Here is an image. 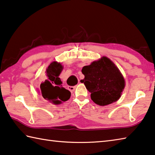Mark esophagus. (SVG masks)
<instances>
[{"label": "esophagus", "instance_id": "obj_1", "mask_svg": "<svg viewBox=\"0 0 155 155\" xmlns=\"http://www.w3.org/2000/svg\"><path fill=\"white\" fill-rule=\"evenodd\" d=\"M75 88H76V86H68V89L70 90V91H74Z\"/></svg>", "mask_w": 155, "mask_h": 155}]
</instances>
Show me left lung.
<instances>
[{
	"label": "left lung",
	"mask_w": 155,
	"mask_h": 155,
	"mask_svg": "<svg viewBox=\"0 0 155 155\" xmlns=\"http://www.w3.org/2000/svg\"><path fill=\"white\" fill-rule=\"evenodd\" d=\"M81 80L91 92V98L100 106H105L119 99L125 87V80L119 70L106 57L84 66Z\"/></svg>",
	"instance_id": "8db88e82"
}]
</instances>
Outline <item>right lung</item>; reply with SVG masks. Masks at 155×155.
Returning <instances> with one entry per match:
<instances>
[{"label":"right lung","instance_id":"add662e5","mask_svg":"<svg viewBox=\"0 0 155 155\" xmlns=\"http://www.w3.org/2000/svg\"><path fill=\"white\" fill-rule=\"evenodd\" d=\"M63 66L60 63L53 61L46 70V79L40 85V92L45 99L54 104H59L68 100L71 93L62 87L59 75Z\"/></svg>","mask_w":155,"mask_h":155}]
</instances>
